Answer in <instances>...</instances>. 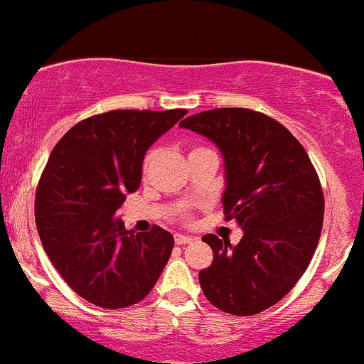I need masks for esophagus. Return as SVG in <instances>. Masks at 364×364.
Here are the masks:
<instances>
[{"instance_id":"1","label":"esophagus","mask_w":364,"mask_h":364,"mask_svg":"<svg viewBox=\"0 0 364 364\" xmlns=\"http://www.w3.org/2000/svg\"><path fill=\"white\" fill-rule=\"evenodd\" d=\"M191 242H193V239H191V237L175 235V244H177V246H186V244H191Z\"/></svg>"}]
</instances>
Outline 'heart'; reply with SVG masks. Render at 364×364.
Returning <instances> with one entry per match:
<instances>
[{
	"label": "heart",
	"instance_id": "1",
	"mask_svg": "<svg viewBox=\"0 0 364 364\" xmlns=\"http://www.w3.org/2000/svg\"><path fill=\"white\" fill-rule=\"evenodd\" d=\"M207 150H210V149H205V146H193V149H191V154H198V152H207ZM191 154H189V156H191ZM150 157H152V154H149V156H146L145 163H143V170H146V166H149V161H150Z\"/></svg>",
	"mask_w": 364,
	"mask_h": 364
}]
</instances>
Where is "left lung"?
<instances>
[{
	"instance_id": "left-lung-1",
	"label": "left lung",
	"mask_w": 364,
	"mask_h": 364,
	"mask_svg": "<svg viewBox=\"0 0 364 364\" xmlns=\"http://www.w3.org/2000/svg\"><path fill=\"white\" fill-rule=\"evenodd\" d=\"M221 149L226 168L225 219L244 230L237 246L201 237L214 260L200 285L215 308L239 316L279 303L308 269L323 223L315 166L292 132L258 111L221 107L181 122Z\"/></svg>"
}]
</instances>
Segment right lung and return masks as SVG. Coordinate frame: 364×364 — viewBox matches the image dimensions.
I'll list each match as a JSON object with an SVG mask.
<instances>
[{
    "mask_svg": "<svg viewBox=\"0 0 364 364\" xmlns=\"http://www.w3.org/2000/svg\"><path fill=\"white\" fill-rule=\"evenodd\" d=\"M186 109H114L75 124L53 149L35 193V221L56 271L106 309L145 299L173 250L161 226L125 230L114 215L141 182L143 157Z\"/></svg>",
    "mask_w": 364,
    "mask_h": 364,
    "instance_id": "right-lung-1",
    "label": "right lung"
}]
</instances>
